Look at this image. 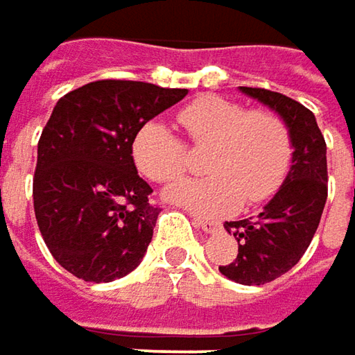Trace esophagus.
<instances>
[{"label":"esophagus","instance_id":"34e87169","mask_svg":"<svg viewBox=\"0 0 355 355\" xmlns=\"http://www.w3.org/2000/svg\"><path fill=\"white\" fill-rule=\"evenodd\" d=\"M193 222H196V226H200L204 232H214L216 228H218V222L212 220V218H193Z\"/></svg>","mask_w":355,"mask_h":355}]
</instances>
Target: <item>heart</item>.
I'll return each instance as SVG.
<instances>
[{
  "label": "heart",
  "instance_id": "heart-1",
  "mask_svg": "<svg viewBox=\"0 0 355 355\" xmlns=\"http://www.w3.org/2000/svg\"><path fill=\"white\" fill-rule=\"evenodd\" d=\"M193 147H208V178L184 180L167 198L200 214H224L239 204H257L283 184L293 159L287 121L270 109H248L244 103L202 94L178 111ZM133 162L157 184H171L188 167V147L162 121H149L133 139Z\"/></svg>",
  "mask_w": 355,
  "mask_h": 355
}]
</instances>
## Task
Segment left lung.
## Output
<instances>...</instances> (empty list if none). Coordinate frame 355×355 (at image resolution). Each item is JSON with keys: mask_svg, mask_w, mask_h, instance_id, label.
I'll list each match as a JSON object with an SVG mask.
<instances>
[{"mask_svg": "<svg viewBox=\"0 0 355 355\" xmlns=\"http://www.w3.org/2000/svg\"><path fill=\"white\" fill-rule=\"evenodd\" d=\"M241 90L287 121L295 149L291 169L265 210L224 224L239 252L232 263L218 266L220 272L241 285H265L297 265L313 241L327 200V147L315 114L301 103L266 89Z\"/></svg>", "mask_w": 355, "mask_h": 355, "instance_id": "left-lung-1", "label": "left lung"}]
</instances>
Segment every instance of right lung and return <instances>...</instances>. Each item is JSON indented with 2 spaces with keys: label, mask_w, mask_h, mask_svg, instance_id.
<instances>
[{
  "label": "right lung",
  "mask_w": 355,
  "mask_h": 355,
  "mask_svg": "<svg viewBox=\"0 0 355 355\" xmlns=\"http://www.w3.org/2000/svg\"><path fill=\"white\" fill-rule=\"evenodd\" d=\"M188 94L94 80L56 103L38 141L34 212L48 250L74 277L111 283L139 265L162 208L133 162V139Z\"/></svg>",
  "instance_id": "obj_1"
}]
</instances>
